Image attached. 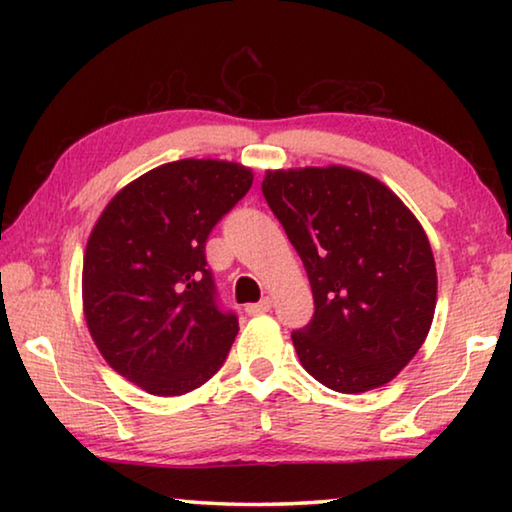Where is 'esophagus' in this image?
<instances>
[{"label": "esophagus", "instance_id": "34e87169", "mask_svg": "<svg viewBox=\"0 0 512 512\" xmlns=\"http://www.w3.org/2000/svg\"><path fill=\"white\" fill-rule=\"evenodd\" d=\"M266 311H271V300H268V298L259 300V302H255V305H248V307H246V314H248V316L266 314Z\"/></svg>", "mask_w": 512, "mask_h": 512}]
</instances>
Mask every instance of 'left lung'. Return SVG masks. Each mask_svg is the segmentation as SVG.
I'll use <instances>...</instances> for the list:
<instances>
[{
  "instance_id": "1",
  "label": "left lung",
  "mask_w": 512,
  "mask_h": 512,
  "mask_svg": "<svg viewBox=\"0 0 512 512\" xmlns=\"http://www.w3.org/2000/svg\"><path fill=\"white\" fill-rule=\"evenodd\" d=\"M262 192L305 264L314 316L291 332L311 377L339 393L384 386L429 334L436 264L391 189L348 167L268 171Z\"/></svg>"
}]
</instances>
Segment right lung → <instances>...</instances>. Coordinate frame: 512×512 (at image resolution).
<instances>
[{
    "label": "right lung",
    "instance_id": "add662e5",
    "mask_svg": "<svg viewBox=\"0 0 512 512\" xmlns=\"http://www.w3.org/2000/svg\"><path fill=\"white\" fill-rule=\"evenodd\" d=\"M253 185L235 162L178 160L126 185L94 225L83 307L103 359L146 393L203 386L239 332L207 268L205 244Z\"/></svg>",
    "mask_w": 512,
    "mask_h": 512
}]
</instances>
